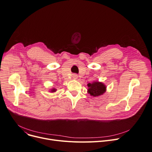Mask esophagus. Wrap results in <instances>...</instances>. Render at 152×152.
Returning a JSON list of instances; mask_svg holds the SVG:
<instances>
[{
    "label": "esophagus",
    "instance_id": "esophagus-1",
    "mask_svg": "<svg viewBox=\"0 0 152 152\" xmlns=\"http://www.w3.org/2000/svg\"><path fill=\"white\" fill-rule=\"evenodd\" d=\"M77 77H78V76H77V75L76 74L73 75V78L74 79H77Z\"/></svg>",
    "mask_w": 152,
    "mask_h": 152
}]
</instances>
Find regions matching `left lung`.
<instances>
[{"instance_id":"obj_1","label":"left lung","mask_w":152,"mask_h":152,"mask_svg":"<svg viewBox=\"0 0 152 152\" xmlns=\"http://www.w3.org/2000/svg\"><path fill=\"white\" fill-rule=\"evenodd\" d=\"M87 86L88 88L87 90L88 93L93 97H98L102 95L107 89L105 85L102 82L99 81H94L92 83H88Z\"/></svg>"}]
</instances>
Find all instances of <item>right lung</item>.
I'll use <instances>...</instances> for the list:
<instances>
[{
  "mask_svg": "<svg viewBox=\"0 0 152 152\" xmlns=\"http://www.w3.org/2000/svg\"><path fill=\"white\" fill-rule=\"evenodd\" d=\"M55 91H56V89L54 88H53L51 89V90H50V92H51V93H54V92H55Z\"/></svg>",
  "mask_w": 152,
  "mask_h": 152,
  "instance_id": "right-lung-1",
  "label": "right lung"
}]
</instances>
